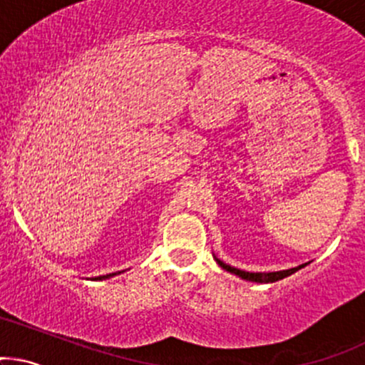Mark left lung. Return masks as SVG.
<instances>
[{"label":"left lung","mask_w":365,"mask_h":365,"mask_svg":"<svg viewBox=\"0 0 365 365\" xmlns=\"http://www.w3.org/2000/svg\"><path fill=\"white\" fill-rule=\"evenodd\" d=\"M215 259H216V263H218V265L223 268V270L230 272V274L237 275V277H241L244 280H251V282H262V284L277 282V280H280V279L289 277L291 274L302 270L303 267H307L308 263H310V262H308V263H303V265H298L294 268H287V270H279V272H246V270H239V268L227 265V263H223L222 259H218L216 256H215Z\"/></svg>","instance_id":"obj_1"}]
</instances>
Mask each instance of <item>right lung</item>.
<instances>
[{
  "instance_id": "1",
  "label": "right lung",
  "mask_w": 365,
  "mask_h": 365,
  "mask_svg": "<svg viewBox=\"0 0 365 365\" xmlns=\"http://www.w3.org/2000/svg\"><path fill=\"white\" fill-rule=\"evenodd\" d=\"M118 274H121V272H115V274H107V275H100V277H95V280H103V279H110V277H114V275H118Z\"/></svg>"
}]
</instances>
